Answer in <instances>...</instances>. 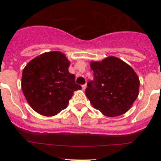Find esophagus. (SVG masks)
<instances>
[{
  "label": "esophagus",
  "instance_id": "esophagus-1",
  "mask_svg": "<svg viewBox=\"0 0 161 161\" xmlns=\"http://www.w3.org/2000/svg\"><path fill=\"white\" fill-rule=\"evenodd\" d=\"M82 87V90H83V91H85V90H86V87H87L86 84V85H83Z\"/></svg>",
  "mask_w": 161,
  "mask_h": 161
}]
</instances>
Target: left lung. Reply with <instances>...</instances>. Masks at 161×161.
I'll return each instance as SVG.
<instances>
[{"instance_id":"left-lung-1","label":"left lung","mask_w":161,"mask_h":161,"mask_svg":"<svg viewBox=\"0 0 161 161\" xmlns=\"http://www.w3.org/2000/svg\"><path fill=\"white\" fill-rule=\"evenodd\" d=\"M94 80L87 84L86 95L93 108L110 117L124 114L139 93L140 81L128 64L114 56L92 60Z\"/></svg>"}]
</instances>
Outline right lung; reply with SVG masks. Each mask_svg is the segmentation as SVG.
<instances>
[{
	"mask_svg": "<svg viewBox=\"0 0 161 161\" xmlns=\"http://www.w3.org/2000/svg\"><path fill=\"white\" fill-rule=\"evenodd\" d=\"M70 61L60 51L38 55L24 67L21 88L35 111L46 116L57 115L66 108L73 92L82 89L69 73Z\"/></svg>",
	"mask_w": 161,
	"mask_h": 161,
	"instance_id": "right-lung-1",
	"label": "right lung"
}]
</instances>
